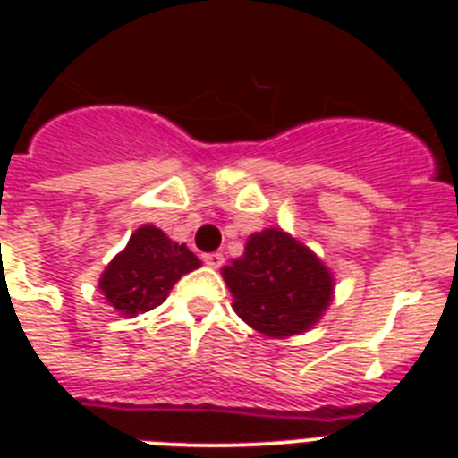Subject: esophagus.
<instances>
[{"label":"esophagus","instance_id":"esophagus-1","mask_svg":"<svg viewBox=\"0 0 458 458\" xmlns=\"http://www.w3.org/2000/svg\"><path fill=\"white\" fill-rule=\"evenodd\" d=\"M201 261H204L206 266H210V268H220V266L225 264V257H222L220 252H208L201 254Z\"/></svg>","mask_w":458,"mask_h":458}]
</instances>
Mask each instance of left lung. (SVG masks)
<instances>
[{"mask_svg":"<svg viewBox=\"0 0 458 458\" xmlns=\"http://www.w3.org/2000/svg\"><path fill=\"white\" fill-rule=\"evenodd\" d=\"M222 275L238 317L268 337L305 333L333 298L326 266L279 229L254 233Z\"/></svg>","mask_w":458,"mask_h":458,"instance_id":"1","label":"left lung"}]
</instances>
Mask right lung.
Segmentation results:
<instances>
[{
    "label": "right lung",
    "instance_id": "right-lung-1",
    "mask_svg": "<svg viewBox=\"0 0 458 458\" xmlns=\"http://www.w3.org/2000/svg\"><path fill=\"white\" fill-rule=\"evenodd\" d=\"M199 266V259L185 245L172 242L167 233L147 225L132 233L123 252L107 266L100 289L114 310L137 317L160 305L172 286Z\"/></svg>",
    "mask_w": 458,
    "mask_h": 458
}]
</instances>
